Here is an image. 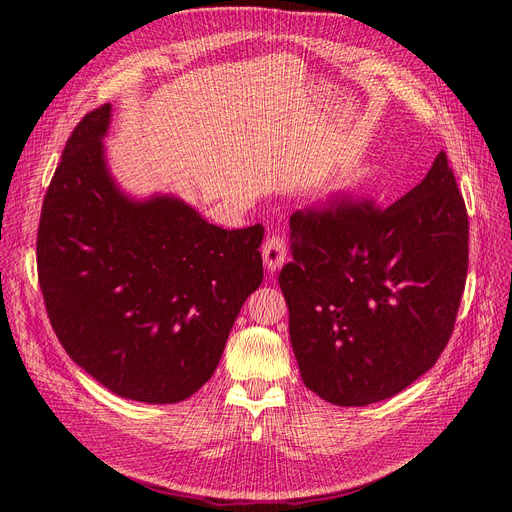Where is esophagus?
I'll return each instance as SVG.
<instances>
[{
  "mask_svg": "<svg viewBox=\"0 0 512 512\" xmlns=\"http://www.w3.org/2000/svg\"><path fill=\"white\" fill-rule=\"evenodd\" d=\"M286 254H288V247H286L284 237H280V235L269 237L265 241V245H262V260H265V269L269 273L280 271L286 262Z\"/></svg>",
  "mask_w": 512,
  "mask_h": 512,
  "instance_id": "34e87169",
  "label": "esophagus"
}]
</instances>
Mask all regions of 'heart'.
I'll return each mask as SVG.
<instances>
[{"label":"heart","instance_id":"b5f03b06","mask_svg":"<svg viewBox=\"0 0 512 512\" xmlns=\"http://www.w3.org/2000/svg\"><path fill=\"white\" fill-rule=\"evenodd\" d=\"M359 181H363V179H359Z\"/></svg>","mask_w":512,"mask_h":512}]
</instances>
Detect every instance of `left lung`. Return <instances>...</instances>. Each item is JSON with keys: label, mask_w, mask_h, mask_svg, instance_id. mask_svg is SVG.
I'll use <instances>...</instances> for the list:
<instances>
[{"label": "left lung", "mask_w": 512, "mask_h": 512, "mask_svg": "<svg viewBox=\"0 0 512 512\" xmlns=\"http://www.w3.org/2000/svg\"><path fill=\"white\" fill-rule=\"evenodd\" d=\"M280 273L301 378L335 406L404 391L451 339L468 273V213L446 153L386 209L290 215Z\"/></svg>", "instance_id": "8db88e82"}]
</instances>
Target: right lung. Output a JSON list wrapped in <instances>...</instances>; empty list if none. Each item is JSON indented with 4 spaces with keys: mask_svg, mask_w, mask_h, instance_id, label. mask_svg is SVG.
<instances>
[{
    "mask_svg": "<svg viewBox=\"0 0 512 512\" xmlns=\"http://www.w3.org/2000/svg\"><path fill=\"white\" fill-rule=\"evenodd\" d=\"M111 108L68 138L42 205L38 280L76 365L119 397L177 404L213 376L260 286L265 230H224L173 194L123 192L104 151Z\"/></svg>",
    "mask_w": 512,
    "mask_h": 512,
    "instance_id": "add662e5",
    "label": "right lung"
}]
</instances>
